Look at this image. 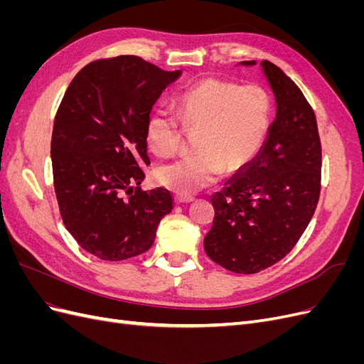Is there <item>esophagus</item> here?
<instances>
[{
    "label": "esophagus",
    "mask_w": 364,
    "mask_h": 364,
    "mask_svg": "<svg viewBox=\"0 0 364 364\" xmlns=\"http://www.w3.org/2000/svg\"><path fill=\"white\" fill-rule=\"evenodd\" d=\"M174 200H176V203H179V205H186V203H191L194 199L191 196H181V194H178L174 197Z\"/></svg>",
    "instance_id": "esophagus-1"
}]
</instances>
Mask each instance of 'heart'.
Returning a JSON list of instances; mask_svg holds the SVG:
<instances>
[{
    "mask_svg": "<svg viewBox=\"0 0 364 364\" xmlns=\"http://www.w3.org/2000/svg\"><path fill=\"white\" fill-rule=\"evenodd\" d=\"M179 117L168 109H156L146 123V144L158 156L170 155L179 144L183 126L197 130V153L161 164L155 179L182 196L214 185L223 170L246 168L261 150L272 123L269 94L257 85L205 79L185 91Z\"/></svg>",
    "mask_w": 364,
    "mask_h": 364,
    "instance_id": "1",
    "label": "heart"
}]
</instances>
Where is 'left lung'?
<instances>
[{
  "label": "left lung",
  "mask_w": 364,
  "mask_h": 364,
  "mask_svg": "<svg viewBox=\"0 0 364 364\" xmlns=\"http://www.w3.org/2000/svg\"><path fill=\"white\" fill-rule=\"evenodd\" d=\"M261 68L277 102V117L258 155L211 197L215 215L203 240L209 258L243 274L258 273L287 255L310 223L321 194L322 149L314 111L277 65L262 60Z\"/></svg>",
  "instance_id": "obj_1"
}]
</instances>
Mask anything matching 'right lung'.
Wrapping results in <instances>:
<instances>
[{
	"label": "right lung",
	"instance_id": "obj_1",
	"mask_svg": "<svg viewBox=\"0 0 364 364\" xmlns=\"http://www.w3.org/2000/svg\"><path fill=\"white\" fill-rule=\"evenodd\" d=\"M182 71L138 56L87 63L70 83L54 118L51 164L65 228L105 261L149 250L171 213L168 190L139 188L150 164L146 123L162 91Z\"/></svg>",
	"mask_w": 364,
	"mask_h": 364
}]
</instances>
